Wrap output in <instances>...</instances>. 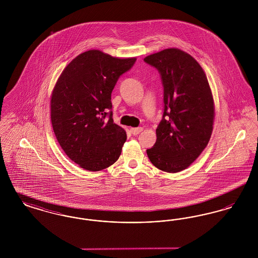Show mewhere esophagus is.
<instances>
[{
	"instance_id": "1",
	"label": "esophagus",
	"mask_w": 258,
	"mask_h": 258,
	"mask_svg": "<svg viewBox=\"0 0 258 258\" xmlns=\"http://www.w3.org/2000/svg\"><path fill=\"white\" fill-rule=\"evenodd\" d=\"M142 131H143L142 127H132L131 128V132H132V134L134 135H139Z\"/></svg>"
}]
</instances>
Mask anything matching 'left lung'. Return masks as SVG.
<instances>
[{
	"instance_id": "left-lung-1",
	"label": "left lung",
	"mask_w": 258,
	"mask_h": 258,
	"mask_svg": "<svg viewBox=\"0 0 258 258\" xmlns=\"http://www.w3.org/2000/svg\"><path fill=\"white\" fill-rule=\"evenodd\" d=\"M144 61L160 73L164 103L148 158L162 171H182L206 148L213 132L215 107L208 79L189 54L177 48L152 54Z\"/></svg>"
}]
</instances>
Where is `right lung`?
Masks as SVG:
<instances>
[{
	"instance_id": "add662e5",
	"label": "right lung",
	"mask_w": 258,
	"mask_h": 258,
	"mask_svg": "<svg viewBox=\"0 0 258 258\" xmlns=\"http://www.w3.org/2000/svg\"><path fill=\"white\" fill-rule=\"evenodd\" d=\"M135 61L89 50L67 66L53 90L54 134L67 156L86 170L107 168L121 155L126 134L113 121L111 93Z\"/></svg>"
}]
</instances>
